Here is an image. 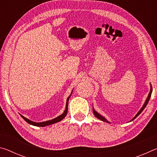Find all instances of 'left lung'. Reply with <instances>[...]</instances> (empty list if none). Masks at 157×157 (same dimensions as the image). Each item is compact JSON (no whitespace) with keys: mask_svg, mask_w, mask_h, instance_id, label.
Masks as SVG:
<instances>
[{"mask_svg":"<svg viewBox=\"0 0 157 157\" xmlns=\"http://www.w3.org/2000/svg\"><path fill=\"white\" fill-rule=\"evenodd\" d=\"M152 86H151V89H150V94H149V95H148V96H147V100H145V104L143 105V107L140 109V110L139 111V112H138V113L136 114V116H135V117L134 118L132 119V121L133 120H134L135 118H136V117L139 115V114L142 112V111H143V109H145V107H146V105H147V103H148V102H149V100H150V97H151V95H152ZM94 115H95V116L96 117V118H98V119H100V120H101V121H105V122H107V123H109V122L106 120V119L104 118V117H102V116L101 115H100L99 113H98L96 111H95L94 109Z\"/></svg>","mask_w":157,"mask_h":157,"instance_id":"left-lung-1","label":"left lung"}]
</instances>
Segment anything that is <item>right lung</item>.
Returning a JSON list of instances; mask_svg holds the SVG:
<instances>
[{"label": "right lung", "instance_id": "right-lung-1", "mask_svg": "<svg viewBox=\"0 0 157 157\" xmlns=\"http://www.w3.org/2000/svg\"><path fill=\"white\" fill-rule=\"evenodd\" d=\"M71 96V95H70ZM70 96H69L68 98H67V101H66V109L64 111V112H63L62 115L57 117V118H55L54 119H52V120L51 121H46V122H43V123H34V122L33 121H31L30 120H28V119H27L26 118H25L24 116H23L22 115H21V116L22 117V118L24 119V120L27 122L28 123L30 124H33V125H34V126H39V127H45L46 125H50V124H54V123H57V122L59 121H61L62 120V119H63V118H65V116H66V114H67V112H68V100L69 98H70Z\"/></svg>", "mask_w": 157, "mask_h": 157}]
</instances>
